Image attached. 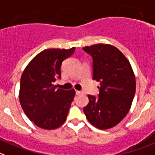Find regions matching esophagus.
<instances>
[{
  "mask_svg": "<svg viewBox=\"0 0 155 155\" xmlns=\"http://www.w3.org/2000/svg\"><path fill=\"white\" fill-rule=\"evenodd\" d=\"M81 93H82V92H81V91H78V90L76 91V95H79V94H81Z\"/></svg>",
  "mask_w": 155,
  "mask_h": 155,
  "instance_id": "obj_1",
  "label": "esophagus"
}]
</instances>
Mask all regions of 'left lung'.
<instances>
[{"instance_id": "1", "label": "left lung", "mask_w": 155, "mask_h": 155, "mask_svg": "<svg viewBox=\"0 0 155 155\" xmlns=\"http://www.w3.org/2000/svg\"><path fill=\"white\" fill-rule=\"evenodd\" d=\"M82 50L92 58V79L100 82L98 97L88 95L83 112L99 129L118 125L128 114L136 89L135 77L127 58L116 47L95 44Z\"/></svg>"}]
</instances>
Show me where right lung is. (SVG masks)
Here are the masks:
<instances>
[{
  "label": "right lung",
  "mask_w": 155,
  "mask_h": 155,
  "mask_svg": "<svg viewBox=\"0 0 155 155\" xmlns=\"http://www.w3.org/2000/svg\"><path fill=\"white\" fill-rule=\"evenodd\" d=\"M76 48L48 49L40 52L27 65L21 76L19 99L24 113L37 126L55 129L65 122L74 89H56L61 78L62 63Z\"/></svg>",
  "instance_id": "obj_1"
}]
</instances>
